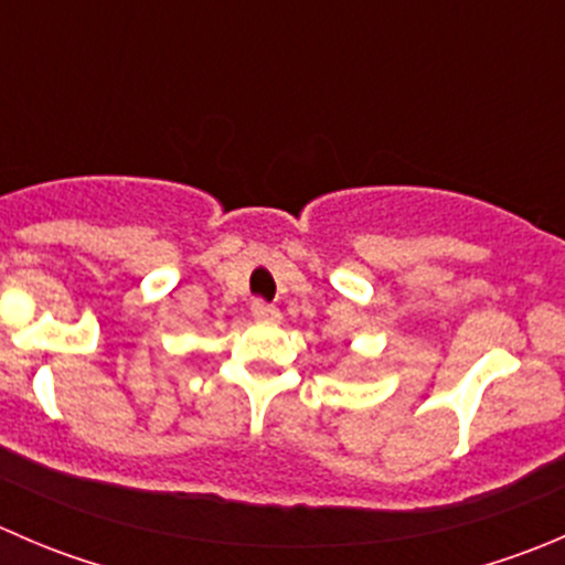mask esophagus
I'll return each mask as SVG.
<instances>
[{
	"label": "esophagus",
	"instance_id": "esophagus-1",
	"mask_svg": "<svg viewBox=\"0 0 565 565\" xmlns=\"http://www.w3.org/2000/svg\"><path fill=\"white\" fill-rule=\"evenodd\" d=\"M250 317H254L256 322H267V324L281 322V311H278L276 306L265 303V300H254V306H250Z\"/></svg>",
	"mask_w": 565,
	"mask_h": 565
}]
</instances>
